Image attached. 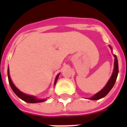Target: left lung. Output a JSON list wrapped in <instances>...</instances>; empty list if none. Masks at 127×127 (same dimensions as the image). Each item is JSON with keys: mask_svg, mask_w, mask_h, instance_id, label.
Segmentation results:
<instances>
[{"mask_svg": "<svg viewBox=\"0 0 127 127\" xmlns=\"http://www.w3.org/2000/svg\"><path fill=\"white\" fill-rule=\"evenodd\" d=\"M114 69L113 74H112L111 78L109 79V82H107L106 86L100 92H98V93L95 95L93 97H91L89 99H91V100H98V99L103 98L105 96H106L109 91H111V89L113 88V86H114L115 82L116 81V79H117L118 77V59L116 56L114 55Z\"/></svg>", "mask_w": 127, "mask_h": 127, "instance_id": "8db88e82", "label": "left lung"}]
</instances>
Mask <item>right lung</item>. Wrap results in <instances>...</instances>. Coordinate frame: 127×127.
<instances>
[{"instance_id":"obj_1","label":"right lung","mask_w":127,"mask_h":127,"mask_svg":"<svg viewBox=\"0 0 127 127\" xmlns=\"http://www.w3.org/2000/svg\"><path fill=\"white\" fill-rule=\"evenodd\" d=\"M7 74H8V80H9V83L10 86H11V88H12L13 91L15 93V95L18 96L19 98H20L21 99H22L23 101H26V102H27V103H40V102H43V101H46V99H39V98H36V97H34V96L28 95H26V94L22 93V92L19 91L18 88L15 87V85L13 84L12 81H11V78H10L9 69H8ZM58 76H59V74L57 75V77H56V78L54 84H56V82H57Z\"/></svg>"}]
</instances>
